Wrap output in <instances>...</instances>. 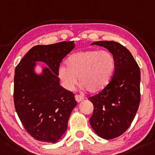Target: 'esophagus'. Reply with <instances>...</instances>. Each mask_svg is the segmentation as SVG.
Returning <instances> with one entry per match:
<instances>
[{
    "mask_svg": "<svg viewBox=\"0 0 155 155\" xmlns=\"http://www.w3.org/2000/svg\"><path fill=\"white\" fill-rule=\"evenodd\" d=\"M75 99L77 101V102H80L84 99V97H83L81 95H79V94H76L75 95Z\"/></svg>",
    "mask_w": 155,
    "mask_h": 155,
    "instance_id": "esophagus-1",
    "label": "esophagus"
}]
</instances>
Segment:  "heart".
I'll use <instances>...</instances> for the list:
<instances>
[{"mask_svg": "<svg viewBox=\"0 0 155 155\" xmlns=\"http://www.w3.org/2000/svg\"><path fill=\"white\" fill-rule=\"evenodd\" d=\"M66 67L61 65L58 76L65 89L73 90L78 82L91 94L102 91L109 84L116 68L114 55L108 51L87 50L71 54Z\"/></svg>", "mask_w": 155, "mask_h": 155, "instance_id": "heart-1", "label": "heart"}]
</instances>
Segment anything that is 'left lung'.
<instances>
[{"label":"left lung","instance_id":"left-lung-1","mask_svg":"<svg viewBox=\"0 0 155 155\" xmlns=\"http://www.w3.org/2000/svg\"><path fill=\"white\" fill-rule=\"evenodd\" d=\"M92 45L103 46L115 58L116 68L105 89L89 97L94 105L90 123L94 132L105 139L121 136L130 126L138 110L140 94V69L124 45L114 41H97Z\"/></svg>","mask_w":155,"mask_h":155}]
</instances>
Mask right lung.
<instances>
[{
	"label": "right lung",
	"mask_w": 155,
	"mask_h": 155,
	"mask_svg": "<svg viewBox=\"0 0 155 155\" xmlns=\"http://www.w3.org/2000/svg\"><path fill=\"white\" fill-rule=\"evenodd\" d=\"M74 47L73 41L36 45L16 67L14 106L25 129L38 141L57 142L67 130L69 117L77 105L74 93L59 85L57 74L61 61ZM36 61L49 66L41 76L33 71Z\"/></svg>",
	"instance_id": "right-lung-1"
}]
</instances>
